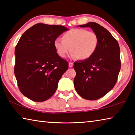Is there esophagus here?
<instances>
[{
    "label": "esophagus",
    "mask_w": 135,
    "mask_h": 135,
    "mask_svg": "<svg viewBox=\"0 0 135 135\" xmlns=\"http://www.w3.org/2000/svg\"><path fill=\"white\" fill-rule=\"evenodd\" d=\"M68 65H69L70 67H73V62H69V63H68Z\"/></svg>",
    "instance_id": "obj_1"
}]
</instances>
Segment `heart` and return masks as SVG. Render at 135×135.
I'll return each mask as SVG.
<instances>
[{"instance_id": "obj_1", "label": "heart", "mask_w": 135, "mask_h": 135, "mask_svg": "<svg viewBox=\"0 0 135 135\" xmlns=\"http://www.w3.org/2000/svg\"><path fill=\"white\" fill-rule=\"evenodd\" d=\"M99 46V37L94 31L84 28H73L62 36V40L56 38L54 46L61 58H65L70 51L71 56L86 60L93 55Z\"/></svg>"}]
</instances>
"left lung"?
Wrapping results in <instances>:
<instances>
[{
    "label": "left lung",
    "mask_w": 135,
    "mask_h": 135,
    "mask_svg": "<svg viewBox=\"0 0 135 135\" xmlns=\"http://www.w3.org/2000/svg\"><path fill=\"white\" fill-rule=\"evenodd\" d=\"M79 26L92 28L99 37V46L90 58L74 63V88L84 99L97 100L108 93L117 81L121 68L119 45L106 28L96 22Z\"/></svg>",
    "instance_id": "obj_1"
}]
</instances>
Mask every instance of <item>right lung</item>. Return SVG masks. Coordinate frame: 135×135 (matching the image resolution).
Segmentation results:
<instances>
[{"mask_svg": "<svg viewBox=\"0 0 135 135\" xmlns=\"http://www.w3.org/2000/svg\"><path fill=\"white\" fill-rule=\"evenodd\" d=\"M68 28L38 23L24 33L15 47L14 73L25 97L35 102L46 100L58 88L68 62L56 53L54 42Z\"/></svg>", "mask_w": 135, "mask_h": 135, "instance_id": "1", "label": "right lung"}]
</instances>
